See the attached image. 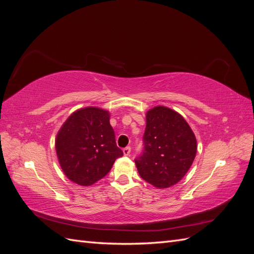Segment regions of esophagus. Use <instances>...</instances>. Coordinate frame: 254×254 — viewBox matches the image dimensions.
Returning a JSON list of instances; mask_svg holds the SVG:
<instances>
[{"instance_id": "esophagus-1", "label": "esophagus", "mask_w": 254, "mask_h": 254, "mask_svg": "<svg viewBox=\"0 0 254 254\" xmlns=\"http://www.w3.org/2000/svg\"><path fill=\"white\" fill-rule=\"evenodd\" d=\"M130 151H131V148H130L129 146H128V147H125L124 149H123V153H124L125 156H129L130 155Z\"/></svg>"}]
</instances>
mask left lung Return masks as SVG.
Listing matches in <instances>:
<instances>
[{
  "mask_svg": "<svg viewBox=\"0 0 254 254\" xmlns=\"http://www.w3.org/2000/svg\"><path fill=\"white\" fill-rule=\"evenodd\" d=\"M144 150L134 162L141 178L157 189L178 183L194 162L196 136L181 114L164 106L146 112Z\"/></svg>",
  "mask_w": 254,
  "mask_h": 254,
  "instance_id": "left-lung-1",
  "label": "left lung"
}]
</instances>
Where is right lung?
Returning a JSON list of instances; mask_svg holds the SVG:
<instances>
[{
    "label": "right lung",
    "instance_id": "right-lung-1",
    "mask_svg": "<svg viewBox=\"0 0 254 254\" xmlns=\"http://www.w3.org/2000/svg\"><path fill=\"white\" fill-rule=\"evenodd\" d=\"M55 148L64 175L81 187L104 178L123 156L115 143L109 111L97 107L73 112L59 129Z\"/></svg>",
    "mask_w": 254,
    "mask_h": 254
}]
</instances>
